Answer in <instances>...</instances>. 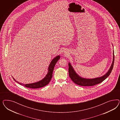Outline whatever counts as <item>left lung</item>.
Listing matches in <instances>:
<instances>
[{
  "label": "left lung",
  "mask_w": 120,
  "mask_h": 120,
  "mask_svg": "<svg viewBox=\"0 0 120 120\" xmlns=\"http://www.w3.org/2000/svg\"><path fill=\"white\" fill-rule=\"evenodd\" d=\"M113 62L109 71L105 74V75H104L102 77H98L94 79H90L83 78L79 76L76 74L74 70L73 69L72 66L69 63V77H70L71 79L74 83L82 86H91L96 85L97 84H100L104 80H105V79L110 75V73L112 72V70L113 69V67L114 61V53H113Z\"/></svg>",
  "instance_id": "8db88e82"
}]
</instances>
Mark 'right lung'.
<instances>
[{
    "label": "right lung",
    "instance_id": "obj_1",
    "mask_svg": "<svg viewBox=\"0 0 120 120\" xmlns=\"http://www.w3.org/2000/svg\"><path fill=\"white\" fill-rule=\"evenodd\" d=\"M59 58H60V56L58 55V56L56 57L55 58H54L52 60V61L51 62V63L48 67V72L47 75L43 80H40L39 82L33 83V84H22L21 83L18 82V81L15 80L13 77H13V79L15 80L16 82H17L18 83L26 87L34 89V88H39L44 87L45 86L47 85V84H49V83L50 82L51 79L52 78V73H53V70L54 69L55 65L56 62H58V61L59 59Z\"/></svg>",
    "mask_w": 120,
    "mask_h": 120
}]
</instances>
